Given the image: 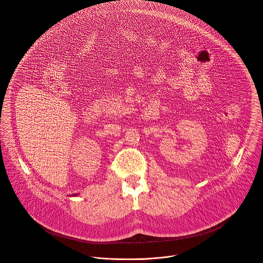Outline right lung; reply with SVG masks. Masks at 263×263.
I'll return each mask as SVG.
<instances>
[{
  "mask_svg": "<svg viewBox=\"0 0 263 263\" xmlns=\"http://www.w3.org/2000/svg\"><path fill=\"white\" fill-rule=\"evenodd\" d=\"M76 195H77V194H73V195H72V196H76Z\"/></svg>",
  "mask_w": 263,
  "mask_h": 263,
  "instance_id": "1",
  "label": "right lung"
}]
</instances>
